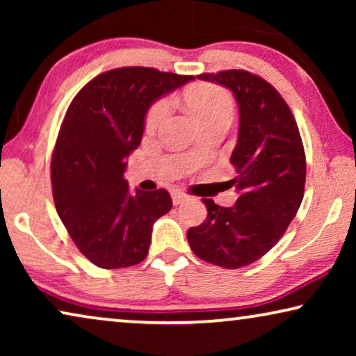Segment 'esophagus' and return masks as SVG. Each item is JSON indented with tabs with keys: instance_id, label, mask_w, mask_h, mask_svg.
Returning a JSON list of instances; mask_svg holds the SVG:
<instances>
[{
	"instance_id": "esophagus-1",
	"label": "esophagus",
	"mask_w": 356,
	"mask_h": 356,
	"mask_svg": "<svg viewBox=\"0 0 356 356\" xmlns=\"http://www.w3.org/2000/svg\"><path fill=\"white\" fill-rule=\"evenodd\" d=\"M172 199H173L175 206H178V204L188 201V194L179 193V191H173V193H172Z\"/></svg>"
}]
</instances>
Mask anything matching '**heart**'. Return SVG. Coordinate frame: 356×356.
<instances>
[{
    "label": "heart",
    "instance_id": "obj_1",
    "mask_svg": "<svg viewBox=\"0 0 356 356\" xmlns=\"http://www.w3.org/2000/svg\"><path fill=\"white\" fill-rule=\"evenodd\" d=\"M186 100L201 124H209L213 121H232L233 118V110H235L233 99L228 90L220 86L202 84L193 87L188 90ZM170 113H172V100L167 97L155 100L145 115V131L157 133L167 123Z\"/></svg>",
    "mask_w": 356,
    "mask_h": 356
}]
</instances>
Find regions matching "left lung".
Wrapping results in <instances>:
<instances>
[{
  "instance_id": "8db88e82",
  "label": "left lung",
  "mask_w": 356,
  "mask_h": 356,
  "mask_svg": "<svg viewBox=\"0 0 356 356\" xmlns=\"http://www.w3.org/2000/svg\"><path fill=\"white\" fill-rule=\"evenodd\" d=\"M228 87L240 110L238 143L232 154L240 193L235 206L202 199L207 218L188 230L194 254L223 269L261 259L284 236L303 201L306 157L290 106L275 87L245 70L197 76Z\"/></svg>"
}]
</instances>
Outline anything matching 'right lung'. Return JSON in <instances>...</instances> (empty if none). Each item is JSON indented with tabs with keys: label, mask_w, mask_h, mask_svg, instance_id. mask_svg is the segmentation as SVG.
Segmentation results:
<instances>
[{
	"label": "right lung",
	"mask_w": 356,
	"mask_h": 356,
	"mask_svg": "<svg viewBox=\"0 0 356 356\" xmlns=\"http://www.w3.org/2000/svg\"><path fill=\"white\" fill-rule=\"evenodd\" d=\"M193 79L116 67L87 82L66 111L51 157L53 199L77 250L102 269L144 261L154 222L173 206L167 189L129 194L123 175L149 106Z\"/></svg>",
	"instance_id": "1"
}]
</instances>
